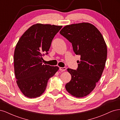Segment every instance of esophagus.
Listing matches in <instances>:
<instances>
[{
	"label": "esophagus",
	"instance_id": "34e87169",
	"mask_svg": "<svg viewBox=\"0 0 120 120\" xmlns=\"http://www.w3.org/2000/svg\"><path fill=\"white\" fill-rule=\"evenodd\" d=\"M67 70V68L66 67H64V68H61L60 67V70L61 71H64Z\"/></svg>",
	"mask_w": 120,
	"mask_h": 120
}]
</instances>
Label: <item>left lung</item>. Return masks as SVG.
I'll return each mask as SVG.
<instances>
[{"instance_id": "8db88e82", "label": "left lung", "mask_w": 120, "mask_h": 120, "mask_svg": "<svg viewBox=\"0 0 120 120\" xmlns=\"http://www.w3.org/2000/svg\"><path fill=\"white\" fill-rule=\"evenodd\" d=\"M60 33L72 43L75 53L81 56L77 70L67 69L71 79L65 88L72 96L86 97L95 89L104 70L107 56L106 42L98 29L88 22L67 25Z\"/></svg>"}]
</instances>
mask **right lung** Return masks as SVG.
I'll list each match as a JSON object with an SVG mask.
<instances>
[{
    "label": "right lung",
    "mask_w": 120,
    "mask_h": 120,
    "mask_svg": "<svg viewBox=\"0 0 120 120\" xmlns=\"http://www.w3.org/2000/svg\"><path fill=\"white\" fill-rule=\"evenodd\" d=\"M63 26L37 23L24 32L14 53V74L23 95L36 98L45 92L49 79L59 68L42 64V56L48 54L52 40Z\"/></svg>",
    "instance_id": "add662e5"
}]
</instances>
